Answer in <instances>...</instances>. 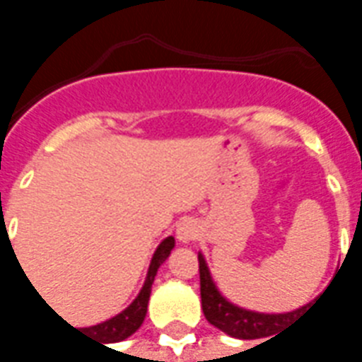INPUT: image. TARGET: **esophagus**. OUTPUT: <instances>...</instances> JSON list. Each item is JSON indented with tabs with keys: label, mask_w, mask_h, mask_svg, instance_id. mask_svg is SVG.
Segmentation results:
<instances>
[{
	"label": "esophagus",
	"mask_w": 362,
	"mask_h": 362,
	"mask_svg": "<svg viewBox=\"0 0 362 362\" xmlns=\"http://www.w3.org/2000/svg\"><path fill=\"white\" fill-rule=\"evenodd\" d=\"M197 236H199V227H197L196 221H182L180 225H178V228H176V238H178L182 244L194 243Z\"/></svg>",
	"instance_id": "34e87169"
}]
</instances>
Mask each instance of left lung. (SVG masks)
Wrapping results in <instances>:
<instances>
[{"instance_id":"left-lung-1","label":"left lung","mask_w":362,"mask_h":362,"mask_svg":"<svg viewBox=\"0 0 362 362\" xmlns=\"http://www.w3.org/2000/svg\"><path fill=\"white\" fill-rule=\"evenodd\" d=\"M199 288H202V308H204L205 318L209 324L219 327L230 337L236 339H258L267 337L273 332H277L285 320H291L295 314L304 310L306 306L293 312H283V314H264V312H254L240 308L236 304L228 303L225 296L221 295L217 285L213 283L209 267L205 264V258L199 254Z\"/></svg>"}]
</instances>
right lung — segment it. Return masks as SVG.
<instances>
[{
    "mask_svg": "<svg viewBox=\"0 0 362 362\" xmlns=\"http://www.w3.org/2000/svg\"><path fill=\"white\" fill-rule=\"evenodd\" d=\"M174 248V236H166L163 243L158 244V248L153 254V259H151L149 272H147V279L143 283V288L139 291V295L135 296V300L126 310L119 312L118 316L106 320L103 324H96V326L83 327L85 332H89L90 337L100 343H116L126 339L132 334H135L139 326L145 320V314H147V304H149L151 296V287H153V281H155V275H157L158 267L165 262L170 252Z\"/></svg>",
    "mask_w": 362,
    "mask_h": 362,
    "instance_id": "1",
    "label": "right lung"
}]
</instances>
